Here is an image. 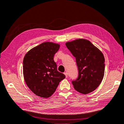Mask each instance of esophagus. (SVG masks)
<instances>
[{
    "instance_id": "1",
    "label": "esophagus",
    "mask_w": 124,
    "mask_h": 124,
    "mask_svg": "<svg viewBox=\"0 0 124 124\" xmlns=\"http://www.w3.org/2000/svg\"><path fill=\"white\" fill-rule=\"evenodd\" d=\"M64 74H65V76H66V78H68V72H64Z\"/></svg>"
}]
</instances>
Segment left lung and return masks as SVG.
<instances>
[{"label": "left lung", "instance_id": "left-lung-1", "mask_svg": "<svg viewBox=\"0 0 124 124\" xmlns=\"http://www.w3.org/2000/svg\"><path fill=\"white\" fill-rule=\"evenodd\" d=\"M76 58L78 75L72 81L74 88L83 94L94 91L101 84L105 70L104 55L90 41L78 39L66 43Z\"/></svg>", "mask_w": 124, "mask_h": 124}]
</instances>
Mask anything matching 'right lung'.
<instances>
[{"label": "right lung", "instance_id": "add662e5", "mask_svg": "<svg viewBox=\"0 0 124 124\" xmlns=\"http://www.w3.org/2000/svg\"><path fill=\"white\" fill-rule=\"evenodd\" d=\"M60 45L44 42L29 50L23 58V74L27 86L33 93L48 98L55 91L65 75L57 70L54 54Z\"/></svg>", "mask_w": 124, "mask_h": 124}]
</instances>
